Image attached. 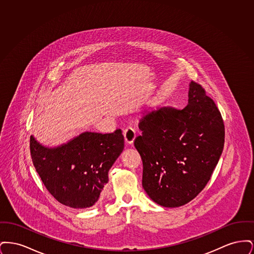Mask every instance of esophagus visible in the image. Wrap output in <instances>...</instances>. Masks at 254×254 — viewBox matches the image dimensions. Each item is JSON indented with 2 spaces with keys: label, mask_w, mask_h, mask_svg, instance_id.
<instances>
[{
  "label": "esophagus",
  "mask_w": 254,
  "mask_h": 254,
  "mask_svg": "<svg viewBox=\"0 0 254 254\" xmlns=\"http://www.w3.org/2000/svg\"><path fill=\"white\" fill-rule=\"evenodd\" d=\"M124 137H125V141L127 144L128 145H132L134 140H135V137H136V134H135V130L133 129L132 127H128L125 129L124 131Z\"/></svg>",
  "instance_id": "34e87169"
}]
</instances>
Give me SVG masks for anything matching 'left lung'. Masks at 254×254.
Instances as JSON below:
<instances>
[{
    "label": "left lung",
    "mask_w": 254,
    "mask_h": 254,
    "mask_svg": "<svg viewBox=\"0 0 254 254\" xmlns=\"http://www.w3.org/2000/svg\"><path fill=\"white\" fill-rule=\"evenodd\" d=\"M134 145L143 161L142 185L158 205H186L200 193L225 143L224 121L205 88L192 81L183 109L163 108L140 119Z\"/></svg>",
    "instance_id": "8db88e82"
}]
</instances>
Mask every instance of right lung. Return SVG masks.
Segmentation results:
<instances>
[{"mask_svg":"<svg viewBox=\"0 0 254 254\" xmlns=\"http://www.w3.org/2000/svg\"><path fill=\"white\" fill-rule=\"evenodd\" d=\"M120 128L108 134L82 133L66 145L48 148L31 136L30 155L45 187L58 202L92 206L109 182V170L124 149Z\"/></svg>","mask_w":254,"mask_h":254,"instance_id":"right-lung-1","label":"right lung"}]
</instances>
